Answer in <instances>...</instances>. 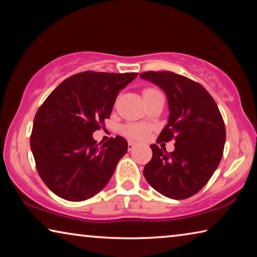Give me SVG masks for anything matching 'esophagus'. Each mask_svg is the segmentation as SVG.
I'll return each instance as SVG.
<instances>
[{"label":"esophagus","mask_w":257,"mask_h":257,"mask_svg":"<svg viewBox=\"0 0 257 257\" xmlns=\"http://www.w3.org/2000/svg\"><path fill=\"white\" fill-rule=\"evenodd\" d=\"M135 145H136V144H135L134 142L129 141V142H128V150H129V151H133V150H134V147H135Z\"/></svg>","instance_id":"esophagus-1"}]
</instances>
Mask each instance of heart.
Here are the masks:
<instances>
[{
    "instance_id": "b5f03b06",
    "label": "heart",
    "mask_w": 257,
    "mask_h": 257,
    "mask_svg": "<svg viewBox=\"0 0 257 257\" xmlns=\"http://www.w3.org/2000/svg\"><path fill=\"white\" fill-rule=\"evenodd\" d=\"M155 94H160L159 90L155 88H146L144 89V92H143L144 98L152 96V95H155ZM121 132H122L124 136H127L130 139L142 141V139H145L147 136H149V134L151 132V127L149 124H145V123H128L123 125L122 129H121Z\"/></svg>"
}]
</instances>
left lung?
<instances>
[{
	"label": "left lung",
	"mask_w": 257,
	"mask_h": 257,
	"mask_svg": "<svg viewBox=\"0 0 257 257\" xmlns=\"http://www.w3.org/2000/svg\"><path fill=\"white\" fill-rule=\"evenodd\" d=\"M141 78L158 85L168 97L170 114L158 141L176 142L170 153L151 145L153 156L144 177L163 196L188 198L207 184L222 159V115L210 93L189 78L171 71H146Z\"/></svg>",
	"instance_id": "8db88e82"
}]
</instances>
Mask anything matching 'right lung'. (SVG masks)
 Returning a JSON list of instances; mask_svg holds the SVG:
<instances>
[{"label":"right lung","instance_id":"obj_1","mask_svg":"<svg viewBox=\"0 0 257 257\" xmlns=\"http://www.w3.org/2000/svg\"><path fill=\"white\" fill-rule=\"evenodd\" d=\"M137 76L77 73L61 82L37 110L30 147L38 175L59 197L85 201L110 181L128 143L116 136L99 145L93 133L104 127L119 92Z\"/></svg>","mask_w":257,"mask_h":257}]
</instances>
